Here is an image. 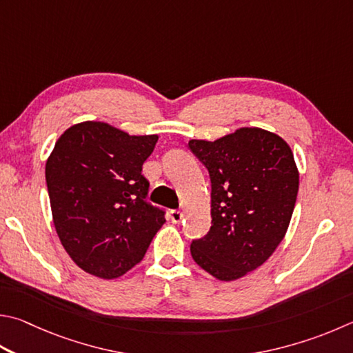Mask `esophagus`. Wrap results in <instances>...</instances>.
Here are the masks:
<instances>
[{
	"label": "esophagus",
	"mask_w": 353,
	"mask_h": 353,
	"mask_svg": "<svg viewBox=\"0 0 353 353\" xmlns=\"http://www.w3.org/2000/svg\"><path fill=\"white\" fill-rule=\"evenodd\" d=\"M170 219L174 223H179L182 221V213L179 210H171L170 211Z\"/></svg>",
	"instance_id": "esophagus-1"
}]
</instances>
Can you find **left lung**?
I'll return each mask as SVG.
<instances>
[{
  "label": "left lung",
  "mask_w": 353,
  "mask_h": 353,
  "mask_svg": "<svg viewBox=\"0 0 353 353\" xmlns=\"http://www.w3.org/2000/svg\"><path fill=\"white\" fill-rule=\"evenodd\" d=\"M188 146L211 181V227L191 242V256L221 281L245 276L270 258L290 223L299 188L293 152L261 128Z\"/></svg>",
  "instance_id": "obj_1"
}]
</instances>
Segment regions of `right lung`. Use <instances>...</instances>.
Instances as JSON below:
<instances>
[{"label":"right lung","instance_id":"right-lung-1","mask_svg":"<svg viewBox=\"0 0 353 353\" xmlns=\"http://www.w3.org/2000/svg\"><path fill=\"white\" fill-rule=\"evenodd\" d=\"M157 136H130L103 121L70 126L46 162L57 234L77 265L114 279L139 264L165 211L146 201L142 166Z\"/></svg>","mask_w":353,"mask_h":353}]
</instances>
